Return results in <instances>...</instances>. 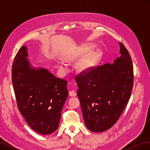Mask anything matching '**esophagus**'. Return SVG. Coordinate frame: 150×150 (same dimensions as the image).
<instances>
[{
	"label": "esophagus",
	"instance_id": "esophagus-1",
	"mask_svg": "<svg viewBox=\"0 0 150 150\" xmlns=\"http://www.w3.org/2000/svg\"><path fill=\"white\" fill-rule=\"evenodd\" d=\"M69 94L70 96H76V92L74 90H72L69 92Z\"/></svg>",
	"mask_w": 150,
	"mask_h": 150
}]
</instances>
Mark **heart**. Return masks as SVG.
I'll use <instances>...</instances> for the list:
<instances>
[{"label": "heart", "instance_id": "obj_1", "mask_svg": "<svg viewBox=\"0 0 150 150\" xmlns=\"http://www.w3.org/2000/svg\"><path fill=\"white\" fill-rule=\"evenodd\" d=\"M88 49H86V51H88ZM98 54L97 53H94L91 57H90L88 59H86L84 62L81 63L78 67L79 69L81 71H88L91 67H92L96 63L98 60ZM68 59L70 60L71 58H68ZM59 67L62 69H66V66L62 62H59Z\"/></svg>", "mask_w": 150, "mask_h": 150}]
</instances>
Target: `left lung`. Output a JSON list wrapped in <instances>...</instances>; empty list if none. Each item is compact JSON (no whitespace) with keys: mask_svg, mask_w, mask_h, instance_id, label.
Here are the masks:
<instances>
[{"mask_svg":"<svg viewBox=\"0 0 150 150\" xmlns=\"http://www.w3.org/2000/svg\"><path fill=\"white\" fill-rule=\"evenodd\" d=\"M121 54L113 64L92 67L76 76L86 127L103 132L114 125L125 110L133 86V66L129 53L119 42Z\"/></svg>","mask_w":150,"mask_h":150,"instance_id":"left-lung-1","label":"left lung"}]
</instances>
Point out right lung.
Returning a JSON list of instances; mask_svg holds the SVG:
<instances>
[{"instance_id": "obj_1", "label": "right lung", "mask_w": 150, "mask_h": 150, "mask_svg": "<svg viewBox=\"0 0 150 150\" xmlns=\"http://www.w3.org/2000/svg\"><path fill=\"white\" fill-rule=\"evenodd\" d=\"M28 48L22 46L13 59L12 80L17 107L30 128L49 134L59 126L68 96L67 81L57 78L44 68H33Z\"/></svg>"}]
</instances>
